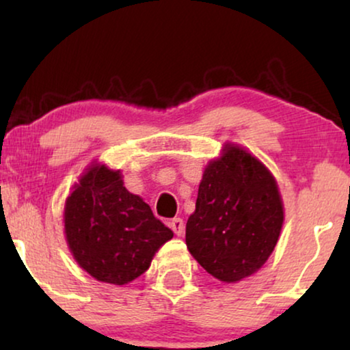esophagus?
I'll use <instances>...</instances> for the list:
<instances>
[{
    "mask_svg": "<svg viewBox=\"0 0 350 350\" xmlns=\"http://www.w3.org/2000/svg\"><path fill=\"white\" fill-rule=\"evenodd\" d=\"M170 228H172V231L176 234V236H183L185 223H183V219H181V218H174V219H172Z\"/></svg>",
    "mask_w": 350,
    "mask_h": 350,
    "instance_id": "esophagus-1",
    "label": "esophagus"
}]
</instances>
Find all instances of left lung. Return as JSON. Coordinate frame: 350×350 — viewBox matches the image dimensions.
Here are the masks:
<instances>
[{"label":"left lung","instance_id":"obj_1","mask_svg":"<svg viewBox=\"0 0 350 350\" xmlns=\"http://www.w3.org/2000/svg\"><path fill=\"white\" fill-rule=\"evenodd\" d=\"M282 223L284 204L271 172L243 148L224 145L204 170L186 245L208 274L234 284L267 261Z\"/></svg>","mask_w":350,"mask_h":350}]
</instances>
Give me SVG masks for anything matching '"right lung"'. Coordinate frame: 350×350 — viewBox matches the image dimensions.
I'll use <instances>...</instances> for the list:
<instances>
[{"instance_id": "right-lung-1", "label": "right lung", "mask_w": 350, "mask_h": 350, "mask_svg": "<svg viewBox=\"0 0 350 350\" xmlns=\"http://www.w3.org/2000/svg\"><path fill=\"white\" fill-rule=\"evenodd\" d=\"M65 236L75 260L94 279L126 285L140 277L174 232L140 196L129 193L121 172L90 165L68 196Z\"/></svg>"}]
</instances>
